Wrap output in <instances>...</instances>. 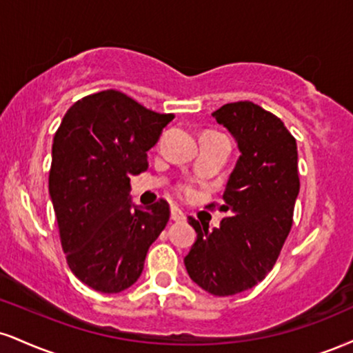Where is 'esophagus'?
Wrapping results in <instances>:
<instances>
[{
  "instance_id": "1",
  "label": "esophagus",
  "mask_w": 353,
  "mask_h": 353,
  "mask_svg": "<svg viewBox=\"0 0 353 353\" xmlns=\"http://www.w3.org/2000/svg\"><path fill=\"white\" fill-rule=\"evenodd\" d=\"M171 219L174 220V222H184L185 214L179 209V207L172 205L171 207Z\"/></svg>"
}]
</instances>
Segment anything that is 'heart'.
<instances>
[{
	"label": "heart",
	"mask_w": 353,
	"mask_h": 353,
	"mask_svg": "<svg viewBox=\"0 0 353 353\" xmlns=\"http://www.w3.org/2000/svg\"><path fill=\"white\" fill-rule=\"evenodd\" d=\"M181 192L184 195H188V197H190V195L194 194V189L190 188V185H184V188H181Z\"/></svg>",
	"instance_id": "obj_1"
}]
</instances>
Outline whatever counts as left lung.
<instances>
[{"instance_id": "left-lung-1", "label": "left lung", "mask_w": 353, "mask_h": 353, "mask_svg": "<svg viewBox=\"0 0 353 353\" xmlns=\"http://www.w3.org/2000/svg\"><path fill=\"white\" fill-rule=\"evenodd\" d=\"M228 130L240 158L228 176L219 228L189 217L197 239L184 265L195 284L214 296H233L273 270L290 235L299 194L298 146L284 123L252 101L212 113Z\"/></svg>"}]
</instances>
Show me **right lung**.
<instances>
[{
    "mask_svg": "<svg viewBox=\"0 0 353 353\" xmlns=\"http://www.w3.org/2000/svg\"><path fill=\"white\" fill-rule=\"evenodd\" d=\"M174 114L144 108L125 93L75 101L54 136L49 194L67 263L92 290L117 294L138 281L169 203L131 202V176L148 169V151Z\"/></svg>",
    "mask_w": 353,
    "mask_h": 353,
    "instance_id": "obj_1",
    "label": "right lung"
}]
</instances>
